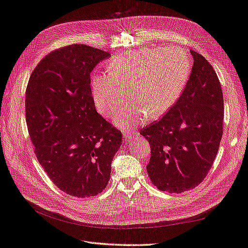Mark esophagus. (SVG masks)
<instances>
[{
  "mask_svg": "<svg viewBox=\"0 0 248 248\" xmlns=\"http://www.w3.org/2000/svg\"><path fill=\"white\" fill-rule=\"evenodd\" d=\"M123 136L125 140H131L132 139H135V132L131 130H126L123 132Z\"/></svg>",
  "mask_w": 248,
  "mask_h": 248,
  "instance_id": "1",
  "label": "esophagus"
}]
</instances>
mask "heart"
Wrapping results in <instances>:
<instances>
[{"instance_id": "b5f03b06", "label": "heart", "mask_w": 248, "mask_h": 248, "mask_svg": "<svg viewBox=\"0 0 248 248\" xmlns=\"http://www.w3.org/2000/svg\"><path fill=\"white\" fill-rule=\"evenodd\" d=\"M108 74L92 81V95L98 111L109 118L125 102H131L116 117L122 130H130L146 117L156 119L168 111L185 89L191 72L188 54L182 49L143 48L111 59Z\"/></svg>"}]
</instances>
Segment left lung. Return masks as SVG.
Wrapping results in <instances>:
<instances>
[{"instance_id": "8db88e82", "label": "left lung", "mask_w": 248, "mask_h": 248, "mask_svg": "<svg viewBox=\"0 0 248 248\" xmlns=\"http://www.w3.org/2000/svg\"><path fill=\"white\" fill-rule=\"evenodd\" d=\"M190 78L176 103L156 122L140 130L151 155L146 169L160 191L195 188L210 171L222 138L223 93L211 63L191 50Z\"/></svg>"}]
</instances>
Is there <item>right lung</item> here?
Returning a JSON list of instances; mask_svg holds the SVG:
<instances>
[{"label":"right lung","instance_id":"1","mask_svg":"<svg viewBox=\"0 0 248 248\" xmlns=\"http://www.w3.org/2000/svg\"><path fill=\"white\" fill-rule=\"evenodd\" d=\"M108 52L70 45L45 56L26 90V122L37 160L54 185L74 197L101 193L122 133L96 110L91 72Z\"/></svg>","mask_w":248,"mask_h":248}]
</instances>
